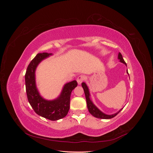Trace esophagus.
Segmentation results:
<instances>
[{"mask_svg":"<svg viewBox=\"0 0 153 153\" xmlns=\"http://www.w3.org/2000/svg\"><path fill=\"white\" fill-rule=\"evenodd\" d=\"M85 80V76H84V75L78 76V78H77V79H76V81L78 82V85H80L82 83V82L84 81V80Z\"/></svg>","mask_w":153,"mask_h":153,"instance_id":"34e87169","label":"esophagus"}]
</instances>
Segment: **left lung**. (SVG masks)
I'll return each instance as SVG.
<instances>
[{
  "label": "left lung",
  "instance_id": "1",
  "mask_svg": "<svg viewBox=\"0 0 153 153\" xmlns=\"http://www.w3.org/2000/svg\"><path fill=\"white\" fill-rule=\"evenodd\" d=\"M118 59L120 60V62L124 64L125 65H126V63L125 62V61H124V59L123 58V55H121V53H119L118 54ZM127 73L128 74V70H127ZM82 86L84 89V92H85V98H86V101H87V108L88 110H89V112H90V114L93 115L94 117H96V118H99V119H112L113 117H114L116 115L121 112L123 108H121L117 113L112 114V115H107L105 114L103 112H101L100 110H99L96 106L94 105V103H92V101H91V100L90 99V93H89V88L87 86L86 84L84 82H82Z\"/></svg>",
  "mask_w": 153,
  "mask_h": 153
}]
</instances>
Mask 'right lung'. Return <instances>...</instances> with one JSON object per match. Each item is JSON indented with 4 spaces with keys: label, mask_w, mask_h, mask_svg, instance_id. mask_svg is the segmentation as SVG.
Segmentation results:
<instances>
[{
    "label": "right lung",
    "mask_w": 153,
    "mask_h": 153,
    "mask_svg": "<svg viewBox=\"0 0 153 153\" xmlns=\"http://www.w3.org/2000/svg\"><path fill=\"white\" fill-rule=\"evenodd\" d=\"M52 55L46 52L37 54L27 67L25 80L27 99L34 112L51 121H57L68 114L70 106L71 93L78 84L76 80L67 83L64 85L60 96L53 100H47L41 96L36 84V69L43 59Z\"/></svg>",
    "instance_id": "1"
}]
</instances>
